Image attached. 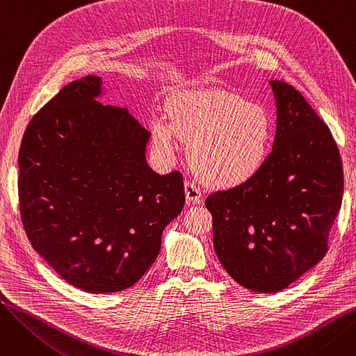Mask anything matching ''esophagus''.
I'll return each instance as SVG.
<instances>
[{"mask_svg":"<svg viewBox=\"0 0 356 356\" xmlns=\"http://www.w3.org/2000/svg\"><path fill=\"white\" fill-rule=\"evenodd\" d=\"M184 193H186V199H188V202H193V203L202 202V192L191 181L184 183Z\"/></svg>","mask_w":356,"mask_h":356,"instance_id":"esophagus-1","label":"esophagus"}]
</instances>
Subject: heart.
Returning <instances> with one entry per match:
<instances>
[{
  "mask_svg": "<svg viewBox=\"0 0 356 356\" xmlns=\"http://www.w3.org/2000/svg\"><path fill=\"white\" fill-rule=\"evenodd\" d=\"M168 122L154 120L157 152L175 161L179 140L189 144L196 175L212 188L235 189L255 179L270 160L274 124L268 112L223 89L179 90L168 98Z\"/></svg>",
  "mask_w": 356,
  "mask_h": 356,
  "instance_id": "heart-1",
  "label": "heart"
}]
</instances>
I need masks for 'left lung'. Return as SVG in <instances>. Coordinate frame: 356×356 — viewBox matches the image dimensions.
<instances>
[{"mask_svg": "<svg viewBox=\"0 0 356 356\" xmlns=\"http://www.w3.org/2000/svg\"><path fill=\"white\" fill-rule=\"evenodd\" d=\"M277 131L270 160L239 188L207 197L213 248L242 287L277 293L327 252L343 195V170L330 129L291 85L270 81Z\"/></svg>", "mask_w": 356, "mask_h": 356, "instance_id": "left-lung-1", "label": "left lung"}]
</instances>
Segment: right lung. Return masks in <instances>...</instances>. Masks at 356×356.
<instances>
[{
    "mask_svg": "<svg viewBox=\"0 0 356 356\" xmlns=\"http://www.w3.org/2000/svg\"><path fill=\"white\" fill-rule=\"evenodd\" d=\"M101 95L93 74L66 85L31 118L18 154L31 247L65 282L93 294L134 286L184 207L181 175L160 176L147 164L152 134Z\"/></svg>",
    "mask_w": 356,
    "mask_h": 356,
    "instance_id": "add662e5",
    "label": "right lung"
}]
</instances>
